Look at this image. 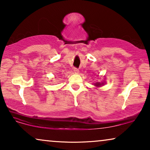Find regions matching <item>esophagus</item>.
Masks as SVG:
<instances>
[{"mask_svg":"<svg viewBox=\"0 0 150 150\" xmlns=\"http://www.w3.org/2000/svg\"><path fill=\"white\" fill-rule=\"evenodd\" d=\"M74 71L76 74H78L79 72V69L76 68V67H74Z\"/></svg>","mask_w":150,"mask_h":150,"instance_id":"esophagus-1","label":"esophagus"}]
</instances>
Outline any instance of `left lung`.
<instances>
[{
	"label": "left lung",
	"mask_w": 150,
	"mask_h": 150,
	"mask_svg": "<svg viewBox=\"0 0 150 150\" xmlns=\"http://www.w3.org/2000/svg\"><path fill=\"white\" fill-rule=\"evenodd\" d=\"M103 85V83H96V84H95V85L96 86H98V87H99L100 85Z\"/></svg>",
	"instance_id": "8db88e82"
}]
</instances>
